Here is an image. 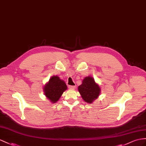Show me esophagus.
Instances as JSON below:
<instances>
[{
  "label": "esophagus",
  "mask_w": 146,
  "mask_h": 146,
  "mask_svg": "<svg viewBox=\"0 0 146 146\" xmlns=\"http://www.w3.org/2000/svg\"><path fill=\"white\" fill-rule=\"evenodd\" d=\"M75 88L76 86H74V85H69V88H70V89H74Z\"/></svg>",
  "instance_id": "obj_1"
}]
</instances>
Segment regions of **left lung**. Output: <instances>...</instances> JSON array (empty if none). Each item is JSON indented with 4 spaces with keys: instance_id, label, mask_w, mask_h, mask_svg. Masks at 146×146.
Segmentation results:
<instances>
[{
    "instance_id": "1",
    "label": "left lung",
    "mask_w": 146,
    "mask_h": 146,
    "mask_svg": "<svg viewBox=\"0 0 146 146\" xmlns=\"http://www.w3.org/2000/svg\"><path fill=\"white\" fill-rule=\"evenodd\" d=\"M78 90L83 100L88 104H92L96 100L100 95L101 91L99 85L90 76L84 78L82 84L78 87Z\"/></svg>"
}]
</instances>
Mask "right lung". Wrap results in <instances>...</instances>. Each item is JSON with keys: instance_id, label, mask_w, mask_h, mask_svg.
Returning <instances> with one entry per match:
<instances>
[{"instance_id": "obj_1", "label": "right lung", "mask_w": 146, "mask_h": 146, "mask_svg": "<svg viewBox=\"0 0 146 146\" xmlns=\"http://www.w3.org/2000/svg\"><path fill=\"white\" fill-rule=\"evenodd\" d=\"M67 88L64 81L60 79L58 76H53L44 86L43 91L46 97L52 104H54L59 100L63 92Z\"/></svg>"}]
</instances>
